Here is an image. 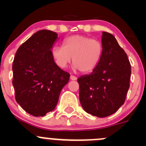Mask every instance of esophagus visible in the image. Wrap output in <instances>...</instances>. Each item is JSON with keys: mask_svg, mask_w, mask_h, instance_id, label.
I'll return each instance as SVG.
<instances>
[{"mask_svg": "<svg viewBox=\"0 0 146 146\" xmlns=\"http://www.w3.org/2000/svg\"><path fill=\"white\" fill-rule=\"evenodd\" d=\"M70 80H77V78H76V76H72V75H71V76H70Z\"/></svg>", "mask_w": 146, "mask_h": 146, "instance_id": "1", "label": "esophagus"}]
</instances>
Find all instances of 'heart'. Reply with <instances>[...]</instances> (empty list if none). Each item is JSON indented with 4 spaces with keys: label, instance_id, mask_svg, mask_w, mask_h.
<instances>
[{
    "label": "heart",
    "instance_id": "1",
    "mask_svg": "<svg viewBox=\"0 0 146 146\" xmlns=\"http://www.w3.org/2000/svg\"><path fill=\"white\" fill-rule=\"evenodd\" d=\"M102 51V44L99 40L83 35H73L64 39L63 46H54L52 56L59 67L66 68L73 58L76 68L88 73L99 64Z\"/></svg>",
    "mask_w": 146,
    "mask_h": 146
}]
</instances>
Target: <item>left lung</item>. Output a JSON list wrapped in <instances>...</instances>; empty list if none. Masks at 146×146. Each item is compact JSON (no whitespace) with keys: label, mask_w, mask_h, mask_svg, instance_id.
Listing matches in <instances>:
<instances>
[{"label":"left lung","mask_w":146,"mask_h":146,"mask_svg":"<svg viewBox=\"0 0 146 146\" xmlns=\"http://www.w3.org/2000/svg\"><path fill=\"white\" fill-rule=\"evenodd\" d=\"M102 44L99 64L90 74L78 78L82 108L100 118L114 114L123 104L131 73L127 54L111 34L102 32Z\"/></svg>","instance_id":"obj_1"}]
</instances>
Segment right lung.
I'll return each instance as SVG.
<instances>
[{
  "mask_svg": "<svg viewBox=\"0 0 146 146\" xmlns=\"http://www.w3.org/2000/svg\"><path fill=\"white\" fill-rule=\"evenodd\" d=\"M58 35L43 29L34 34L17 50L13 64L15 100L34 117L53 111L70 74L54 62L51 48Z\"/></svg>",
  "mask_w": 146,
  "mask_h": 146,
  "instance_id": "right-lung-1",
  "label": "right lung"
}]
</instances>
